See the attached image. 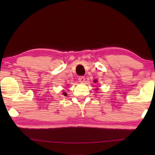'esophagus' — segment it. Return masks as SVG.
<instances>
[{"label":"esophagus","instance_id":"1","mask_svg":"<svg viewBox=\"0 0 155 155\" xmlns=\"http://www.w3.org/2000/svg\"><path fill=\"white\" fill-rule=\"evenodd\" d=\"M78 81L81 83H83L84 81H85V77H83V76H81V77H78Z\"/></svg>","mask_w":155,"mask_h":155}]
</instances>
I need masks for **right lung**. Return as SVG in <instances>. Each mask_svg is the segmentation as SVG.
Wrapping results in <instances>:
<instances>
[{
	"label": "right lung",
	"mask_w": 155,
	"mask_h": 155,
	"mask_svg": "<svg viewBox=\"0 0 155 155\" xmlns=\"http://www.w3.org/2000/svg\"><path fill=\"white\" fill-rule=\"evenodd\" d=\"M63 94H64V96H66V95H67V94H66V93H65V92H63Z\"/></svg>",
	"instance_id": "1"
}]
</instances>
